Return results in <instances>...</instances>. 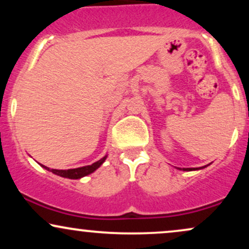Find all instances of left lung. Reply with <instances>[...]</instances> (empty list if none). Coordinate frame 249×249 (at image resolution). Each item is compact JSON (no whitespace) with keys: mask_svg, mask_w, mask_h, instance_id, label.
<instances>
[{"mask_svg":"<svg viewBox=\"0 0 249 249\" xmlns=\"http://www.w3.org/2000/svg\"><path fill=\"white\" fill-rule=\"evenodd\" d=\"M184 171H192V170H198V168H182Z\"/></svg>","mask_w":249,"mask_h":249,"instance_id":"obj_1","label":"left lung"}]
</instances>
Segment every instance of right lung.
<instances>
[{
	"instance_id": "obj_1",
	"label": "right lung",
	"mask_w": 249,
	"mask_h": 249,
	"mask_svg": "<svg viewBox=\"0 0 249 249\" xmlns=\"http://www.w3.org/2000/svg\"><path fill=\"white\" fill-rule=\"evenodd\" d=\"M105 159H107V156L104 157V158H102L101 160L93 162L92 165H88V166H84V167H78V168H71V170H53V168H50L47 167V166H42L44 168H47L48 171H50V172L57 174V176L59 177H63V178H69V179H79L82 178V177H85L88 176V174L92 173L93 171H96L97 168H98L103 162L105 161Z\"/></svg>"
}]
</instances>
